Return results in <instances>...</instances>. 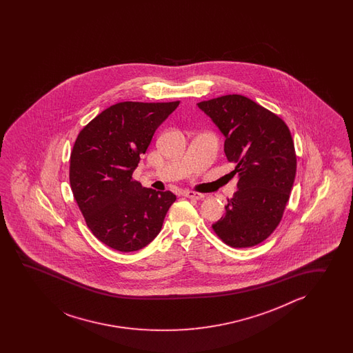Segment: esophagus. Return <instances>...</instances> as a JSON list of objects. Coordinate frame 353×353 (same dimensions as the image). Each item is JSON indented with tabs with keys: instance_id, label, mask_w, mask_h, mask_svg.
Instances as JSON below:
<instances>
[{
	"instance_id": "34e87169",
	"label": "esophagus",
	"mask_w": 353,
	"mask_h": 353,
	"mask_svg": "<svg viewBox=\"0 0 353 353\" xmlns=\"http://www.w3.org/2000/svg\"><path fill=\"white\" fill-rule=\"evenodd\" d=\"M184 195H185L187 198H192V199H196V201L204 198V194H202V193H196V192H185Z\"/></svg>"
}]
</instances>
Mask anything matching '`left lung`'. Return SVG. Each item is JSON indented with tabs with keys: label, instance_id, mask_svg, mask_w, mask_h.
I'll list each match as a JSON object with an SVG mask.
<instances>
[{
	"label": "left lung",
	"instance_id": "obj_1",
	"mask_svg": "<svg viewBox=\"0 0 353 353\" xmlns=\"http://www.w3.org/2000/svg\"><path fill=\"white\" fill-rule=\"evenodd\" d=\"M225 136V154L239 176L237 192L213 231L228 246L252 248L278 227L296 173L290 130L275 113L241 94L198 103Z\"/></svg>",
	"mask_w": 353,
	"mask_h": 353
}]
</instances>
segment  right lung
Returning a JSON list of instances; mask_svg holds the SVG:
<instances>
[{"label": "right lung", "instance_id": "right-lung-1", "mask_svg": "<svg viewBox=\"0 0 353 353\" xmlns=\"http://www.w3.org/2000/svg\"><path fill=\"white\" fill-rule=\"evenodd\" d=\"M179 105L120 102L99 113L75 140L69 181L85 223L98 240L132 252L158 236L176 196L143 188L132 173L157 128Z\"/></svg>", "mask_w": 353, "mask_h": 353}]
</instances>
